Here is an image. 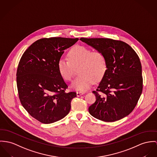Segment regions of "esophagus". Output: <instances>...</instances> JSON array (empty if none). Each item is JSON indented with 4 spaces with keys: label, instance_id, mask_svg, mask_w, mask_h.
<instances>
[{
    "label": "esophagus",
    "instance_id": "34e87169",
    "mask_svg": "<svg viewBox=\"0 0 157 157\" xmlns=\"http://www.w3.org/2000/svg\"><path fill=\"white\" fill-rule=\"evenodd\" d=\"M84 94V93L82 92H76V96L77 97H79L80 96H82Z\"/></svg>",
    "mask_w": 157,
    "mask_h": 157
}]
</instances>
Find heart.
Masks as SVG:
<instances>
[{
    "label": "heart",
    "instance_id": "1",
    "mask_svg": "<svg viewBox=\"0 0 157 157\" xmlns=\"http://www.w3.org/2000/svg\"><path fill=\"white\" fill-rule=\"evenodd\" d=\"M68 59L60 58L57 68L61 78L69 81L72 79L74 68L78 67L79 75L71 85L73 90L85 91L88 90L95 81L102 79L108 67L107 58L100 51H93L88 47L77 45L71 49L67 54Z\"/></svg>",
    "mask_w": 157,
    "mask_h": 157
}]
</instances>
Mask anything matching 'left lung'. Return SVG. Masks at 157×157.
Masks as SVG:
<instances>
[{"label": "left lung", "mask_w": 157, "mask_h": 157, "mask_svg": "<svg viewBox=\"0 0 157 157\" xmlns=\"http://www.w3.org/2000/svg\"><path fill=\"white\" fill-rule=\"evenodd\" d=\"M81 41L103 52L108 61L106 72L95 94L90 113L98 120L114 122L128 115L136 107L143 89L142 65L129 45L109 38H84Z\"/></svg>", "instance_id": "obj_1"}]
</instances>
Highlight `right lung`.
I'll return each instance as SVG.
<instances>
[{"label":"right lung","instance_id":"right-lung-1","mask_svg":"<svg viewBox=\"0 0 157 157\" xmlns=\"http://www.w3.org/2000/svg\"><path fill=\"white\" fill-rule=\"evenodd\" d=\"M78 38H42L23 54L17 71L18 96L22 106L37 121L51 124L65 117L71 108L75 92L66 93L68 86L58 71L64 51Z\"/></svg>","mask_w":157,"mask_h":157}]
</instances>
